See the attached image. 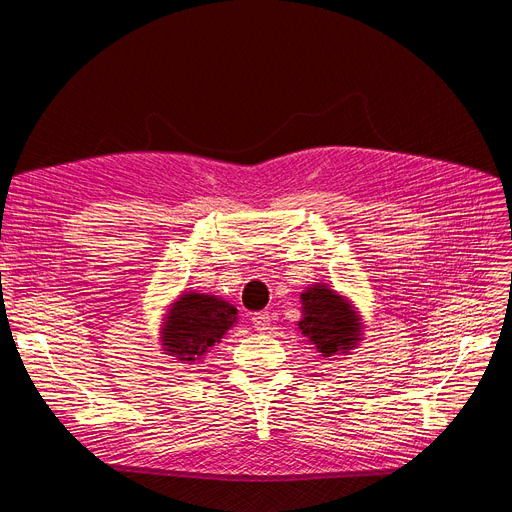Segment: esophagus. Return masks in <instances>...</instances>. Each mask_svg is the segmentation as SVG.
<instances>
[{"label":"esophagus","instance_id":"obj_1","mask_svg":"<svg viewBox=\"0 0 512 512\" xmlns=\"http://www.w3.org/2000/svg\"><path fill=\"white\" fill-rule=\"evenodd\" d=\"M251 321H253V328H255V330L263 332V330L270 328L272 315H270V311H259V313H255V315L251 317Z\"/></svg>","mask_w":512,"mask_h":512}]
</instances>
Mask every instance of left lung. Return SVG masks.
Wrapping results in <instances>:
<instances>
[{"instance_id": "8db88e82", "label": "left lung", "mask_w": 512, "mask_h": 512, "mask_svg": "<svg viewBox=\"0 0 512 512\" xmlns=\"http://www.w3.org/2000/svg\"><path fill=\"white\" fill-rule=\"evenodd\" d=\"M303 319L299 330L324 357L348 353L361 340V324L353 307L324 284L301 294Z\"/></svg>"}]
</instances>
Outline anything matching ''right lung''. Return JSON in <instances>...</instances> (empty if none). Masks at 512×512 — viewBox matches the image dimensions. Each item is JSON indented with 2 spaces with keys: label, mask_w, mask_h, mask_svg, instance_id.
Masks as SVG:
<instances>
[{
  "label": "right lung",
  "mask_w": 512,
  "mask_h": 512,
  "mask_svg": "<svg viewBox=\"0 0 512 512\" xmlns=\"http://www.w3.org/2000/svg\"><path fill=\"white\" fill-rule=\"evenodd\" d=\"M236 307L201 292L180 294L172 305L161 344L166 355L176 357L180 363L201 361L209 348L220 342L222 336L236 324Z\"/></svg>",
  "instance_id": "1"
}]
</instances>
